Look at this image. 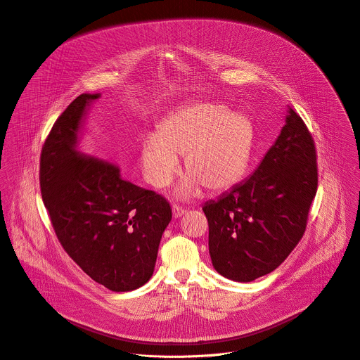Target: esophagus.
I'll return each mask as SVG.
<instances>
[{
  "label": "esophagus",
  "instance_id": "esophagus-1",
  "mask_svg": "<svg viewBox=\"0 0 360 360\" xmlns=\"http://www.w3.org/2000/svg\"><path fill=\"white\" fill-rule=\"evenodd\" d=\"M172 210H173V216H174V217H181V216L186 213V210H184L183 207H180V206L177 205H173Z\"/></svg>",
  "mask_w": 360,
  "mask_h": 360
}]
</instances>
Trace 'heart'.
<instances>
[{
    "label": "heart",
    "instance_id": "heart-1",
    "mask_svg": "<svg viewBox=\"0 0 360 360\" xmlns=\"http://www.w3.org/2000/svg\"><path fill=\"white\" fill-rule=\"evenodd\" d=\"M254 127L238 112L220 103H198L169 115L156 134L146 139L141 163L147 181L155 188L167 187L186 155L188 174L176 188V195L188 200L209 191L233 187L244 174L252 151Z\"/></svg>",
    "mask_w": 360,
    "mask_h": 360
}]
</instances>
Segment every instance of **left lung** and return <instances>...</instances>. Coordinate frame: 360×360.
Returning <instances> with one entry per match:
<instances>
[{
  "instance_id": "obj_1",
  "label": "left lung",
  "mask_w": 360,
  "mask_h": 360,
  "mask_svg": "<svg viewBox=\"0 0 360 360\" xmlns=\"http://www.w3.org/2000/svg\"><path fill=\"white\" fill-rule=\"evenodd\" d=\"M316 190L314 143L288 106L285 124L255 172L202 207L214 270L250 283L277 269L305 233Z\"/></svg>"
}]
</instances>
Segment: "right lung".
<instances>
[{
    "mask_svg": "<svg viewBox=\"0 0 360 360\" xmlns=\"http://www.w3.org/2000/svg\"><path fill=\"white\" fill-rule=\"evenodd\" d=\"M100 97L79 96L53 123L40 187L68 255L98 284L126 292L151 278L172 209L162 195L122 177L117 165L80 151L87 110Z\"/></svg>",
    "mask_w": 360,
    "mask_h": 360,
    "instance_id": "add662e5",
    "label": "right lung"
}]
</instances>
